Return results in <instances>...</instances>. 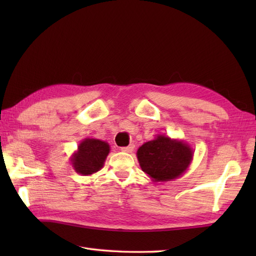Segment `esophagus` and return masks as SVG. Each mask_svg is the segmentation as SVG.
<instances>
[{"instance_id":"esophagus-1","label":"esophagus","mask_w":256,"mask_h":256,"mask_svg":"<svg viewBox=\"0 0 256 256\" xmlns=\"http://www.w3.org/2000/svg\"><path fill=\"white\" fill-rule=\"evenodd\" d=\"M134 148H135L134 144H130L128 146H125V148H121V150L125 152V153H132L134 150Z\"/></svg>"}]
</instances>
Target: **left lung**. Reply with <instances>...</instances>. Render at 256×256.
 Wrapping results in <instances>:
<instances>
[{"label":"left lung","mask_w":256,"mask_h":256,"mask_svg":"<svg viewBox=\"0 0 256 256\" xmlns=\"http://www.w3.org/2000/svg\"><path fill=\"white\" fill-rule=\"evenodd\" d=\"M136 156L142 170L152 180L165 182L182 176L192 164L194 150L182 140L157 134L140 146Z\"/></svg>","instance_id":"left-lung-1"}]
</instances>
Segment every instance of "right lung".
Masks as SVG:
<instances>
[{"mask_svg":"<svg viewBox=\"0 0 256 256\" xmlns=\"http://www.w3.org/2000/svg\"><path fill=\"white\" fill-rule=\"evenodd\" d=\"M108 153L110 145L104 140L86 138L79 143L78 150L70 157V162L76 172L90 176L101 170Z\"/></svg>","mask_w":256,"mask_h":256,"instance_id":"1","label":"right lung"}]
</instances>
